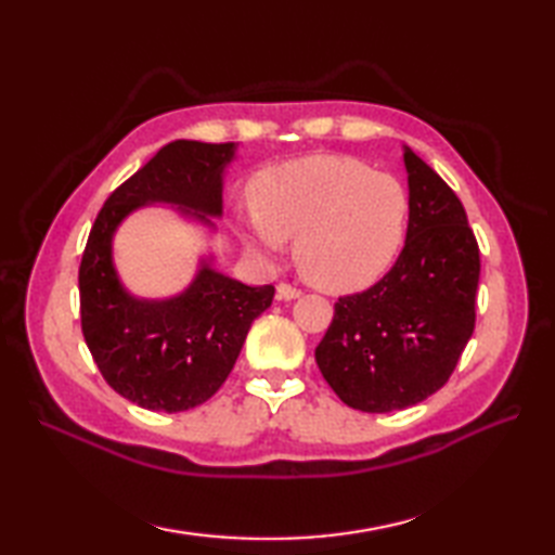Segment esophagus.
<instances>
[{"mask_svg":"<svg viewBox=\"0 0 555 555\" xmlns=\"http://www.w3.org/2000/svg\"><path fill=\"white\" fill-rule=\"evenodd\" d=\"M300 296H302V291L296 288V286H291V284H279L276 286V298L279 300H296Z\"/></svg>","mask_w":555,"mask_h":555,"instance_id":"obj_1","label":"esophagus"}]
</instances>
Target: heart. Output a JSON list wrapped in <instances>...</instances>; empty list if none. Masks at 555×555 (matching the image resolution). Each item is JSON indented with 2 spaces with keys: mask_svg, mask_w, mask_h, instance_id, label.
<instances>
[{
  "mask_svg": "<svg viewBox=\"0 0 555 555\" xmlns=\"http://www.w3.org/2000/svg\"><path fill=\"white\" fill-rule=\"evenodd\" d=\"M255 215L241 219L257 255H279L296 238L300 274L322 291L374 284L393 264L405 238L410 197L393 173L372 171L356 157L320 155L259 173Z\"/></svg>",
  "mask_w": 555,
  "mask_h": 555,
  "instance_id": "b5f03b06",
  "label": "heart"
}]
</instances>
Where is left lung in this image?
Listing matches in <instances>:
<instances>
[{
    "instance_id": "1",
    "label": "left lung",
    "mask_w": 555,
    "mask_h": 555,
    "mask_svg": "<svg viewBox=\"0 0 555 555\" xmlns=\"http://www.w3.org/2000/svg\"><path fill=\"white\" fill-rule=\"evenodd\" d=\"M410 188L405 245L388 274L338 298L314 360L348 408L422 403L453 374L475 332L479 245L448 183L403 147Z\"/></svg>"
}]
</instances>
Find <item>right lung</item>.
<instances>
[{"label": "right lung", "instance_id": "1", "mask_svg": "<svg viewBox=\"0 0 555 555\" xmlns=\"http://www.w3.org/2000/svg\"><path fill=\"white\" fill-rule=\"evenodd\" d=\"M233 157L235 143L173 140L116 188L90 229L78 269L82 336L104 382L145 410L183 412L215 396L274 286H245L203 259L179 296L135 298L116 274L114 233L145 205H173L215 229L207 217H221L223 169Z\"/></svg>", "mask_w": 555, "mask_h": 555}]
</instances>
